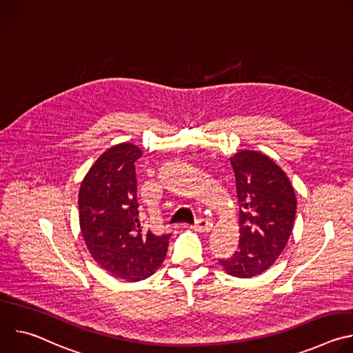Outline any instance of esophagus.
<instances>
[{
  "label": "esophagus",
  "instance_id": "esophagus-1",
  "mask_svg": "<svg viewBox=\"0 0 353 353\" xmlns=\"http://www.w3.org/2000/svg\"><path fill=\"white\" fill-rule=\"evenodd\" d=\"M211 228H212V225L207 219H198L195 222V225L191 226L192 230L199 232V233H208L211 230Z\"/></svg>",
  "mask_w": 353,
  "mask_h": 353
}]
</instances>
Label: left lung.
Instances as JSON below:
<instances>
[{
	"label": "left lung",
	"mask_w": 353,
	"mask_h": 353,
	"mask_svg": "<svg viewBox=\"0 0 353 353\" xmlns=\"http://www.w3.org/2000/svg\"><path fill=\"white\" fill-rule=\"evenodd\" d=\"M239 203V248L219 260L226 274L251 278L267 271L290 237L296 195L285 172L267 155L239 150L229 158Z\"/></svg>",
	"instance_id": "left-lung-1"
}]
</instances>
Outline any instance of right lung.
<instances>
[{"label":"right lung","mask_w":353,"mask_h":353,"mask_svg":"<svg viewBox=\"0 0 353 353\" xmlns=\"http://www.w3.org/2000/svg\"><path fill=\"white\" fill-rule=\"evenodd\" d=\"M142 150L117 143L100 155L83 177L79 226L93 260L110 275L138 282L165 261L170 234L143 233L138 219L135 161Z\"/></svg>","instance_id":"1"}]
</instances>
